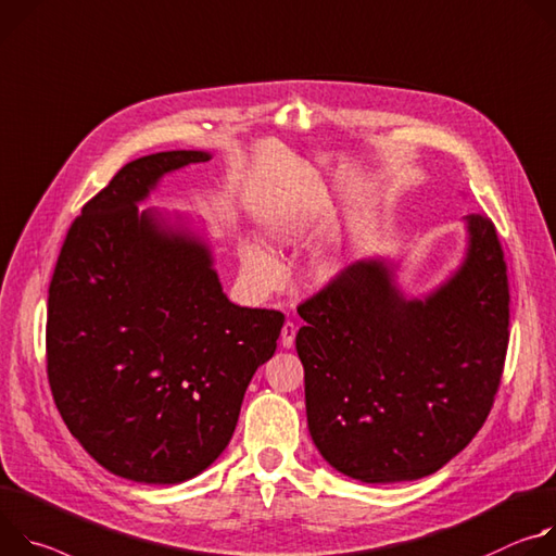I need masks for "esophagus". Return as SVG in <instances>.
<instances>
[{
    "instance_id": "1",
    "label": "esophagus",
    "mask_w": 556,
    "mask_h": 556,
    "mask_svg": "<svg viewBox=\"0 0 556 556\" xmlns=\"http://www.w3.org/2000/svg\"><path fill=\"white\" fill-rule=\"evenodd\" d=\"M295 331L298 327L293 323H285L282 325V331H280V342L285 349H291L293 346V340H295Z\"/></svg>"
}]
</instances>
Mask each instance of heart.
<instances>
[{
    "label": "heart",
    "mask_w": 556,
    "mask_h": 556,
    "mask_svg": "<svg viewBox=\"0 0 556 556\" xmlns=\"http://www.w3.org/2000/svg\"><path fill=\"white\" fill-rule=\"evenodd\" d=\"M274 233L280 238H289V227H276ZM240 265L247 278L263 287H269L280 278L278 261L256 240H244L240 244ZM320 271L325 276H331L338 271V263L333 258H327L320 263Z\"/></svg>",
    "instance_id": "obj_1"
}]
</instances>
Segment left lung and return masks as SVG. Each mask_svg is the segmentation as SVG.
I'll list each match as a JSON object with an SVG mask.
<instances>
[{"instance_id":"1","label":"left lung","mask_w":556,"mask_h":556,"mask_svg":"<svg viewBox=\"0 0 556 556\" xmlns=\"http://www.w3.org/2000/svg\"><path fill=\"white\" fill-rule=\"evenodd\" d=\"M462 267L426 298H404L393 267L357 261L298 304L309 433L342 475L413 481L448 464L495 402L510 323L502 242L466 216Z\"/></svg>"}]
</instances>
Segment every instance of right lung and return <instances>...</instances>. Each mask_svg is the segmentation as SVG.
<instances>
[{"instance_id": "right-lung-1", "label": "right lung", "mask_w": 556, "mask_h": 556, "mask_svg": "<svg viewBox=\"0 0 556 556\" xmlns=\"http://www.w3.org/2000/svg\"><path fill=\"white\" fill-rule=\"evenodd\" d=\"M210 159L172 150L123 165L71 225L48 289L54 404L105 470L141 483L216 462L285 325L229 302L207 244L137 207L163 174Z\"/></svg>"}]
</instances>
